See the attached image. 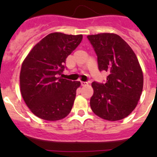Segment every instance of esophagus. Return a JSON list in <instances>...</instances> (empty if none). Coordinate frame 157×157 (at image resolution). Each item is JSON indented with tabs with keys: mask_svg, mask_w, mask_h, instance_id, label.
<instances>
[{
	"mask_svg": "<svg viewBox=\"0 0 157 157\" xmlns=\"http://www.w3.org/2000/svg\"><path fill=\"white\" fill-rule=\"evenodd\" d=\"M80 84H81V86H86V85H88V83H87V82L81 81V82H80Z\"/></svg>",
	"mask_w": 157,
	"mask_h": 157,
	"instance_id": "obj_1",
	"label": "esophagus"
}]
</instances>
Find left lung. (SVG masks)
<instances>
[{
    "label": "left lung",
    "instance_id": "obj_1",
    "mask_svg": "<svg viewBox=\"0 0 157 157\" xmlns=\"http://www.w3.org/2000/svg\"><path fill=\"white\" fill-rule=\"evenodd\" d=\"M87 39L97 56L99 71L108 73L105 83H92L91 109L108 121L123 119L135 109L143 90V72L137 56L116 34L100 33Z\"/></svg>",
    "mask_w": 157,
    "mask_h": 157
}]
</instances>
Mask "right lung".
I'll return each instance as SVG.
<instances>
[{"label":"right lung","mask_w":157,"mask_h":157,"mask_svg":"<svg viewBox=\"0 0 157 157\" xmlns=\"http://www.w3.org/2000/svg\"><path fill=\"white\" fill-rule=\"evenodd\" d=\"M82 39V35L50 33L33 47L23 61L20 92L27 106L39 118L57 121L71 111L80 82L60 75L66 68V58Z\"/></svg>","instance_id":"right-lung-1"}]
</instances>
